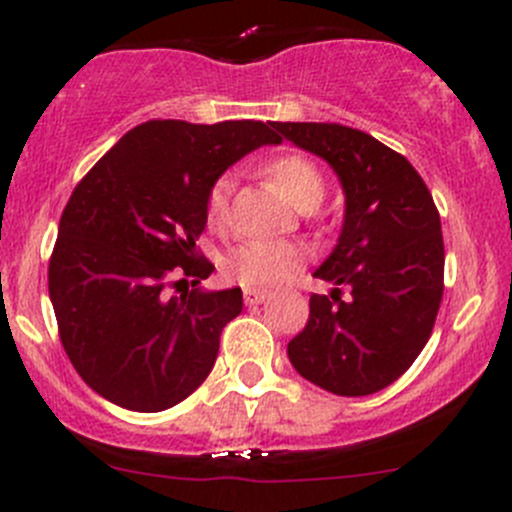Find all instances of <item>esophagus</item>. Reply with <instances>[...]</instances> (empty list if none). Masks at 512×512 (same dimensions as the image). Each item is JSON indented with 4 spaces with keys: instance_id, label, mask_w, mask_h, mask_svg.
<instances>
[{
    "instance_id": "34e87169",
    "label": "esophagus",
    "mask_w": 512,
    "mask_h": 512,
    "mask_svg": "<svg viewBox=\"0 0 512 512\" xmlns=\"http://www.w3.org/2000/svg\"><path fill=\"white\" fill-rule=\"evenodd\" d=\"M265 299H270V292H267V289H255V287L245 289V304H250V307L262 304Z\"/></svg>"
}]
</instances>
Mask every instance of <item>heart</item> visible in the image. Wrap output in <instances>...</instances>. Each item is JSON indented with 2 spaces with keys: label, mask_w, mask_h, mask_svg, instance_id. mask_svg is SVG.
Returning <instances> with one entry per match:
<instances>
[{
  "label": "heart",
  "mask_w": 512,
  "mask_h": 512,
  "mask_svg": "<svg viewBox=\"0 0 512 512\" xmlns=\"http://www.w3.org/2000/svg\"><path fill=\"white\" fill-rule=\"evenodd\" d=\"M265 173L272 183L282 190V195L302 213L317 208L327 193V183L317 165L309 158L287 153L277 156L265 165ZM235 180L232 175H220L208 190L205 215L213 227H223L230 215V198ZM304 265V252L297 242L289 240H250L227 255L225 270L237 282L250 287H277L292 280Z\"/></svg>",
  "instance_id": "obj_1"
}]
</instances>
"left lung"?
I'll return each mask as SVG.
<instances>
[{"instance_id":"8db88e82","label":"left lung","mask_w":512,"mask_h":512,"mask_svg":"<svg viewBox=\"0 0 512 512\" xmlns=\"http://www.w3.org/2000/svg\"><path fill=\"white\" fill-rule=\"evenodd\" d=\"M327 160L344 193L334 250L314 270L332 292L309 297L307 327L287 344L299 376L337 396L394 384L431 337L443 297V235L414 165L339 123H272ZM353 297L341 299V289Z\"/></svg>"}]
</instances>
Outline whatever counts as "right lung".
<instances>
[{
	"label": "right lung",
	"instance_id": "1",
	"mask_svg": "<svg viewBox=\"0 0 512 512\" xmlns=\"http://www.w3.org/2000/svg\"><path fill=\"white\" fill-rule=\"evenodd\" d=\"M277 143L262 121H148L76 185L49 262V297L61 344L98 396L156 414L208 379L223 327L242 312V289L188 292V277L215 270L195 250L205 200L232 163ZM175 269L180 295L167 292Z\"/></svg>",
	"mask_w": 512,
	"mask_h": 512
}]
</instances>
